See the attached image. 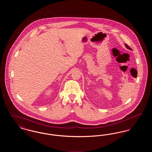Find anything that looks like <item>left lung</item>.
Segmentation results:
<instances>
[{
    "label": "left lung",
    "instance_id": "8db88e82",
    "mask_svg": "<svg viewBox=\"0 0 152 152\" xmlns=\"http://www.w3.org/2000/svg\"><path fill=\"white\" fill-rule=\"evenodd\" d=\"M125 46L126 47V48H128V49H129V50H132L130 48V47H129L126 44H125Z\"/></svg>",
    "mask_w": 152,
    "mask_h": 152
}]
</instances>
